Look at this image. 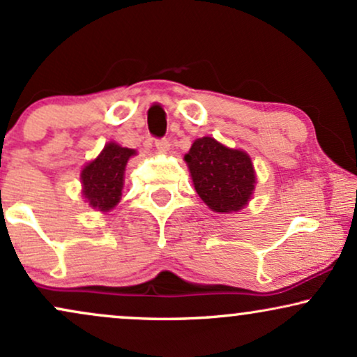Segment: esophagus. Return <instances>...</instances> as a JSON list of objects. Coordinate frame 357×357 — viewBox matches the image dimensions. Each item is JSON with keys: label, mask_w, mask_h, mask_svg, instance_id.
<instances>
[{"label": "esophagus", "mask_w": 357, "mask_h": 357, "mask_svg": "<svg viewBox=\"0 0 357 357\" xmlns=\"http://www.w3.org/2000/svg\"><path fill=\"white\" fill-rule=\"evenodd\" d=\"M155 149L160 153H165L170 149V142L167 139H157L155 140Z\"/></svg>", "instance_id": "34e87169"}]
</instances>
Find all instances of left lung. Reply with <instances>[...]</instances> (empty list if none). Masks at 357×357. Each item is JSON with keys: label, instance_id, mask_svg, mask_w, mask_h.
Here are the masks:
<instances>
[{"label": "left lung", "instance_id": "obj_1", "mask_svg": "<svg viewBox=\"0 0 357 357\" xmlns=\"http://www.w3.org/2000/svg\"><path fill=\"white\" fill-rule=\"evenodd\" d=\"M197 193L213 212L230 213L248 204L255 188L252 158L212 137L197 139L185 155Z\"/></svg>", "mask_w": 357, "mask_h": 357}]
</instances>
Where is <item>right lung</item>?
<instances>
[{
    "instance_id": "1",
    "label": "right lung",
    "mask_w": 357,
    "mask_h": 357,
    "mask_svg": "<svg viewBox=\"0 0 357 357\" xmlns=\"http://www.w3.org/2000/svg\"><path fill=\"white\" fill-rule=\"evenodd\" d=\"M134 153L132 149L111 142L96 160L82 169V193L91 206L107 212L119 204L124 187L126 164Z\"/></svg>"
}]
</instances>
